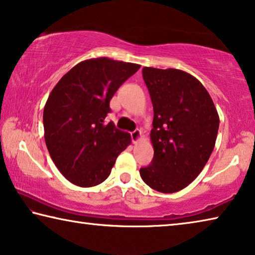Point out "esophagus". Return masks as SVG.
Listing matches in <instances>:
<instances>
[{
    "label": "esophagus",
    "instance_id": "esophagus-1",
    "mask_svg": "<svg viewBox=\"0 0 255 255\" xmlns=\"http://www.w3.org/2000/svg\"><path fill=\"white\" fill-rule=\"evenodd\" d=\"M131 137H132V142L133 143H137L141 140V130L136 128L135 131H133L131 133Z\"/></svg>",
    "mask_w": 255,
    "mask_h": 255
}]
</instances>
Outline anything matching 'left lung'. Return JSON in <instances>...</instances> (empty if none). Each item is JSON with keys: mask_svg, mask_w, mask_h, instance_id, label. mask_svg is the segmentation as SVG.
Instances as JSON below:
<instances>
[{"mask_svg": "<svg viewBox=\"0 0 255 255\" xmlns=\"http://www.w3.org/2000/svg\"><path fill=\"white\" fill-rule=\"evenodd\" d=\"M153 106V159L140 169L151 189L174 193L198 177L215 148L219 115L197 78L177 69H142Z\"/></svg>", "mask_w": 255, "mask_h": 255, "instance_id": "obj_1", "label": "left lung"}]
</instances>
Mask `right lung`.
I'll use <instances>...</instances> for the list:
<instances>
[{"label": "right lung", "mask_w": 255, "mask_h": 255, "mask_svg": "<svg viewBox=\"0 0 255 255\" xmlns=\"http://www.w3.org/2000/svg\"><path fill=\"white\" fill-rule=\"evenodd\" d=\"M139 64L97 57L74 65L49 94L44 107L46 147L61 174L81 187L103 183L131 144L130 133L105 123L110 102Z\"/></svg>", "instance_id": "add662e5"}]
</instances>
